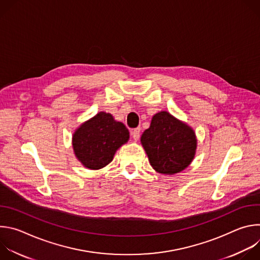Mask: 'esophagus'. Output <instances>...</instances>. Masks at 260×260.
Listing matches in <instances>:
<instances>
[{"instance_id": "1", "label": "esophagus", "mask_w": 260, "mask_h": 260, "mask_svg": "<svg viewBox=\"0 0 260 260\" xmlns=\"http://www.w3.org/2000/svg\"><path fill=\"white\" fill-rule=\"evenodd\" d=\"M140 127H137V128H134L132 132H131V135H132V137H133V139L134 140H138L139 138H140Z\"/></svg>"}]
</instances>
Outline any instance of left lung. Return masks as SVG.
<instances>
[{
  "instance_id": "obj_1",
  "label": "left lung",
  "mask_w": 260,
  "mask_h": 260,
  "mask_svg": "<svg viewBox=\"0 0 260 260\" xmlns=\"http://www.w3.org/2000/svg\"><path fill=\"white\" fill-rule=\"evenodd\" d=\"M141 143L151 167L160 174L174 175L186 169L197 150L194 131L167 111L156 113Z\"/></svg>"
}]
</instances>
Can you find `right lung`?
<instances>
[{"label":"right lung","instance_id":"obj_1","mask_svg":"<svg viewBox=\"0 0 260 260\" xmlns=\"http://www.w3.org/2000/svg\"><path fill=\"white\" fill-rule=\"evenodd\" d=\"M129 139L128 129L110 113L100 112L83 122L73 135V149L87 169L100 170L113 160L119 147Z\"/></svg>","mask_w":260,"mask_h":260}]
</instances>
